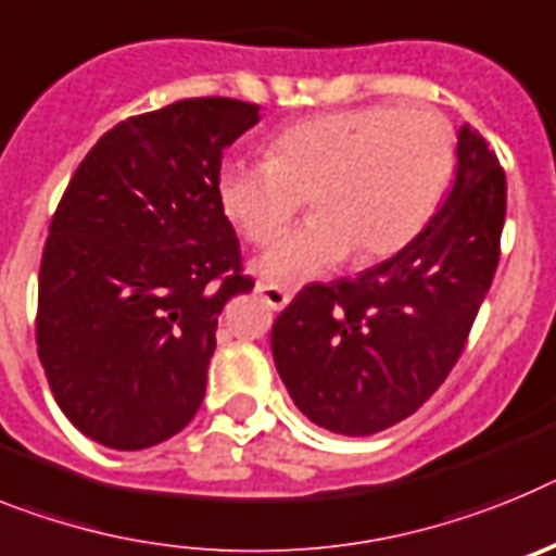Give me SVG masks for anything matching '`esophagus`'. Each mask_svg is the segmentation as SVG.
Instances as JSON below:
<instances>
[{
  "label": "esophagus",
  "mask_w": 556,
  "mask_h": 556,
  "mask_svg": "<svg viewBox=\"0 0 556 556\" xmlns=\"http://www.w3.org/2000/svg\"><path fill=\"white\" fill-rule=\"evenodd\" d=\"M257 293L265 299V305L274 307V311H282L293 299V293L277 282H257Z\"/></svg>",
  "instance_id": "esophagus-1"
}]
</instances>
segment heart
<instances>
[{
	"label": "heart",
	"mask_w": 556,
	"mask_h": 556,
	"mask_svg": "<svg viewBox=\"0 0 556 556\" xmlns=\"http://www.w3.org/2000/svg\"><path fill=\"white\" fill-rule=\"evenodd\" d=\"M268 159H226L215 195L254 245L281 233L308 195L317 218L271 245L260 271L282 282L392 257L431 220L456 167V131L433 109L394 103L325 111L288 125Z\"/></svg>",
	"instance_id": "b5f03b06"
}]
</instances>
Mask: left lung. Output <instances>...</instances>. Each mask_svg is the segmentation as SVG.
Segmentation results:
<instances>
[{
    "label": "left lung",
    "mask_w": 556,
    "mask_h": 556,
    "mask_svg": "<svg viewBox=\"0 0 556 556\" xmlns=\"http://www.w3.org/2000/svg\"><path fill=\"white\" fill-rule=\"evenodd\" d=\"M456 181L412 243L358 277L313 282L279 313L271 352L311 422L371 437L412 417L445 383L501 257L506 176L470 125Z\"/></svg>",
    "instance_id": "obj_1"
}]
</instances>
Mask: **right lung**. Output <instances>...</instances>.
Instances as JSON below:
<instances>
[{"mask_svg": "<svg viewBox=\"0 0 556 556\" xmlns=\"http://www.w3.org/2000/svg\"><path fill=\"white\" fill-rule=\"evenodd\" d=\"M257 123V103L231 98L137 114L61 195L38 271V358L61 412L100 445L144 451L201 408L220 311L254 288L215 176Z\"/></svg>", "mask_w": 556, "mask_h": 556, "instance_id": "1", "label": "right lung"}]
</instances>
